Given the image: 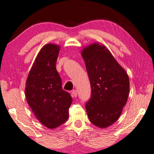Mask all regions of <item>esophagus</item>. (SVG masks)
Returning <instances> with one entry per match:
<instances>
[{"mask_svg": "<svg viewBox=\"0 0 154 154\" xmlns=\"http://www.w3.org/2000/svg\"><path fill=\"white\" fill-rule=\"evenodd\" d=\"M72 95L74 96V97H76L78 96V91L76 90H75V89L72 91Z\"/></svg>", "mask_w": 154, "mask_h": 154, "instance_id": "esophagus-1", "label": "esophagus"}]
</instances>
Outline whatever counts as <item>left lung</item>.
<instances>
[{"label":"left lung","mask_w":154,"mask_h":154,"mask_svg":"<svg viewBox=\"0 0 154 154\" xmlns=\"http://www.w3.org/2000/svg\"><path fill=\"white\" fill-rule=\"evenodd\" d=\"M90 81L91 98L85 104L91 123L105 128L116 121L129 94L127 73L104 45L92 44L82 51Z\"/></svg>","instance_id":"1"}]
</instances>
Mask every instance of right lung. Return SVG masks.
<instances>
[{"label":"right lung","instance_id":"add662e5","mask_svg":"<svg viewBox=\"0 0 154 154\" xmlns=\"http://www.w3.org/2000/svg\"><path fill=\"white\" fill-rule=\"evenodd\" d=\"M60 47L45 45L36 56L26 82L25 97L37 119L49 129L68 119L72 98L62 88L56 68Z\"/></svg>","mask_w":154,"mask_h":154}]
</instances>
